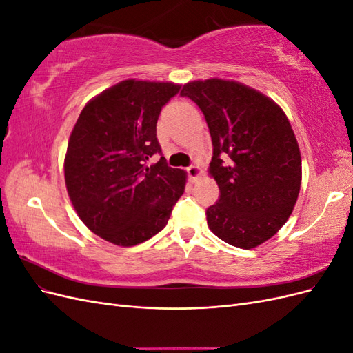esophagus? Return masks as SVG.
I'll return each mask as SVG.
<instances>
[{"instance_id": "34e87169", "label": "esophagus", "mask_w": 353, "mask_h": 353, "mask_svg": "<svg viewBox=\"0 0 353 353\" xmlns=\"http://www.w3.org/2000/svg\"><path fill=\"white\" fill-rule=\"evenodd\" d=\"M200 172H201V170H200V168L197 165H191V166L187 168V174H188V176L191 179H196L200 175Z\"/></svg>"}]
</instances>
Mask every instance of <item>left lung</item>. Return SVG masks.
Here are the masks:
<instances>
[{
    "mask_svg": "<svg viewBox=\"0 0 353 353\" xmlns=\"http://www.w3.org/2000/svg\"><path fill=\"white\" fill-rule=\"evenodd\" d=\"M205 114L213 156L209 174L219 200L206 210L216 237L253 249L292 215L302 183V159L285 113L262 92L236 81L188 82L181 91Z\"/></svg>",
    "mask_w": 353,
    "mask_h": 353,
    "instance_id": "obj_1",
    "label": "left lung"
}]
</instances>
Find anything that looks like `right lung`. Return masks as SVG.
<instances>
[{"mask_svg":"<svg viewBox=\"0 0 353 353\" xmlns=\"http://www.w3.org/2000/svg\"><path fill=\"white\" fill-rule=\"evenodd\" d=\"M172 82L128 79L82 109L69 138L65 181L81 221L117 245L140 244L163 230L187 174L162 156L156 125L179 92ZM153 155L156 164L148 165Z\"/></svg>","mask_w":353,"mask_h":353,"instance_id":"obj_1","label":"right lung"}]
</instances>
